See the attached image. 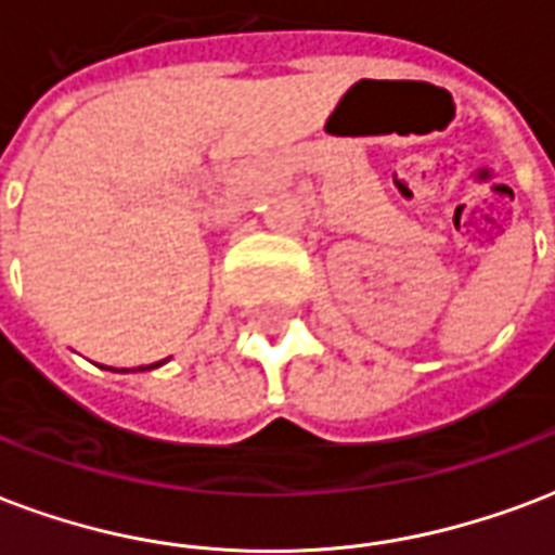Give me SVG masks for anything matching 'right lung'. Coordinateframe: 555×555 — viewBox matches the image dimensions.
Segmentation results:
<instances>
[{
    "label": "right lung",
    "mask_w": 555,
    "mask_h": 555,
    "mask_svg": "<svg viewBox=\"0 0 555 555\" xmlns=\"http://www.w3.org/2000/svg\"><path fill=\"white\" fill-rule=\"evenodd\" d=\"M164 361H155V364H146V367H138V371H155V367H162ZM114 371V367H111ZM120 373H129V371H120Z\"/></svg>",
    "instance_id": "add662e5"
}]
</instances>
